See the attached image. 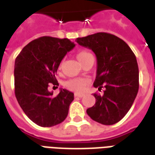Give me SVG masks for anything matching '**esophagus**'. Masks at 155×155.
Masks as SVG:
<instances>
[{"instance_id": "esophagus-1", "label": "esophagus", "mask_w": 155, "mask_h": 155, "mask_svg": "<svg viewBox=\"0 0 155 155\" xmlns=\"http://www.w3.org/2000/svg\"><path fill=\"white\" fill-rule=\"evenodd\" d=\"M74 96L75 97H80V98H82L84 96V94H74Z\"/></svg>"}]
</instances>
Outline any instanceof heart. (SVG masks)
Here are the masks:
<instances>
[{"instance_id": "heart-1", "label": "heart", "mask_w": 155, "mask_h": 155, "mask_svg": "<svg viewBox=\"0 0 155 155\" xmlns=\"http://www.w3.org/2000/svg\"><path fill=\"white\" fill-rule=\"evenodd\" d=\"M91 55H92V54L87 51H80L77 54V59L81 64H83L84 61H86ZM62 67H63V61H61L60 63L58 70L61 71L62 70ZM87 84V79H85V78H74V79H71V80L66 81L64 83V86L71 91H74L76 93H83L85 91Z\"/></svg>"}]
</instances>
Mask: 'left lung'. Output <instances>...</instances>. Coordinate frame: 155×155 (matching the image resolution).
Wrapping results in <instances>:
<instances>
[{
    "mask_svg": "<svg viewBox=\"0 0 155 155\" xmlns=\"http://www.w3.org/2000/svg\"><path fill=\"white\" fill-rule=\"evenodd\" d=\"M79 45L94 51L97 58L94 106L87 109L91 119L104 125L116 124L128 113L139 91V67L130 46L116 35L99 32L77 38Z\"/></svg>",
    "mask_w": 155,
    "mask_h": 155,
    "instance_id": "left-lung-1",
    "label": "left lung"
}]
</instances>
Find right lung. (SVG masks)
Instances as JSON below:
<instances>
[{
	"instance_id": "obj_1",
	"label": "right lung",
	"mask_w": 155,
	"mask_h": 155,
	"mask_svg": "<svg viewBox=\"0 0 155 155\" xmlns=\"http://www.w3.org/2000/svg\"><path fill=\"white\" fill-rule=\"evenodd\" d=\"M74 46L67 38L42 36L26 45L15 59V97L25 114L39 126H54L67 117L74 94L61 89L53 97L48 88L59 85L54 74L62 59Z\"/></svg>"
}]
</instances>
